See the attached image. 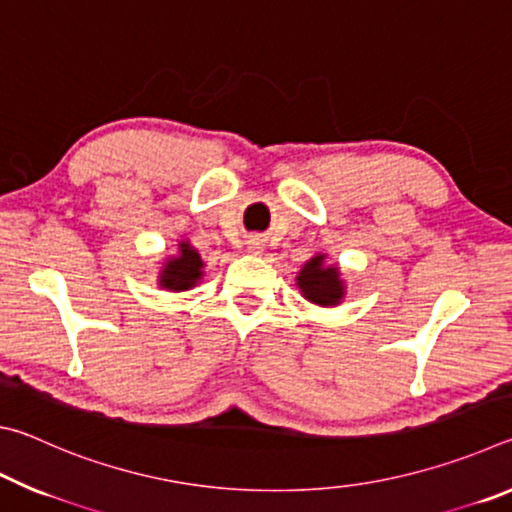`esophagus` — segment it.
<instances>
[{
    "instance_id": "1",
    "label": "esophagus",
    "mask_w": 512,
    "mask_h": 512,
    "mask_svg": "<svg viewBox=\"0 0 512 512\" xmlns=\"http://www.w3.org/2000/svg\"><path fill=\"white\" fill-rule=\"evenodd\" d=\"M262 246H264V241L259 239V237H253V239L248 241V248H250V250H259Z\"/></svg>"
}]
</instances>
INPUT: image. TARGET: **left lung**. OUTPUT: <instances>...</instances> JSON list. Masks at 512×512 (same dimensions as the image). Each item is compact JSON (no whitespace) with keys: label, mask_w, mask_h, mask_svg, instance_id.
<instances>
[{"label":"left lung","mask_w":512,"mask_h":512,"mask_svg":"<svg viewBox=\"0 0 512 512\" xmlns=\"http://www.w3.org/2000/svg\"><path fill=\"white\" fill-rule=\"evenodd\" d=\"M298 287L305 298L316 305H339L343 298V282L339 280V268H325L323 255H318L305 264L298 275Z\"/></svg>","instance_id":"left-lung-1"}]
</instances>
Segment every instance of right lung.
Here are the masks:
<instances>
[{
    "label": "right lung",
    "instance_id": "add662e5",
    "mask_svg": "<svg viewBox=\"0 0 512 512\" xmlns=\"http://www.w3.org/2000/svg\"><path fill=\"white\" fill-rule=\"evenodd\" d=\"M201 268H203V262L196 250L189 244H180V255L164 266L160 284L164 289H173V291H185L189 287H196V282L201 280L203 275Z\"/></svg>",
    "mask_w": 512,
    "mask_h": 512
}]
</instances>
